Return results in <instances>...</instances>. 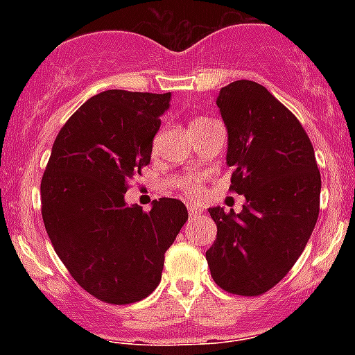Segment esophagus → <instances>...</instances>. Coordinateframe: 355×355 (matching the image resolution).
<instances>
[{"label":"esophagus","mask_w":355,"mask_h":355,"mask_svg":"<svg viewBox=\"0 0 355 355\" xmlns=\"http://www.w3.org/2000/svg\"><path fill=\"white\" fill-rule=\"evenodd\" d=\"M189 214H191L192 218L199 216V214H200V209H199L198 206H189Z\"/></svg>","instance_id":"obj_1"}]
</instances>
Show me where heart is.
<instances>
[{
  "label": "heart",
  "mask_w": 355,
  "mask_h": 355,
  "mask_svg": "<svg viewBox=\"0 0 355 355\" xmlns=\"http://www.w3.org/2000/svg\"><path fill=\"white\" fill-rule=\"evenodd\" d=\"M206 121L209 120H207V118H196V120L191 123V128L196 127V125L206 123ZM180 191L184 192L185 196H189V198H198L200 192V178L196 177V175L184 177L180 180Z\"/></svg>",
  "instance_id": "heart-1"
}]
</instances>
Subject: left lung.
<instances>
[{
	"mask_svg": "<svg viewBox=\"0 0 355 355\" xmlns=\"http://www.w3.org/2000/svg\"><path fill=\"white\" fill-rule=\"evenodd\" d=\"M228 132L230 189L241 213L209 207L218 227L206 259L218 287L261 295L292 270L320 214L321 175L300 121L261 84L235 80L216 99Z\"/></svg>",
	"mask_w": 355,
	"mask_h": 355,
	"instance_id": "1",
	"label": "left lung"
}]
</instances>
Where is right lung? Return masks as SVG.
Segmentation results:
<instances>
[{
	"label": "right lung",
	"instance_id": "add662e5",
	"mask_svg": "<svg viewBox=\"0 0 355 355\" xmlns=\"http://www.w3.org/2000/svg\"><path fill=\"white\" fill-rule=\"evenodd\" d=\"M171 92L113 89L84 103L62 127L41 182L42 221L73 280L96 299L132 304L157 287L187 221L182 200L151 211L125 202L128 180L149 164Z\"/></svg>",
	"mask_w": 355,
	"mask_h": 355
}]
</instances>
